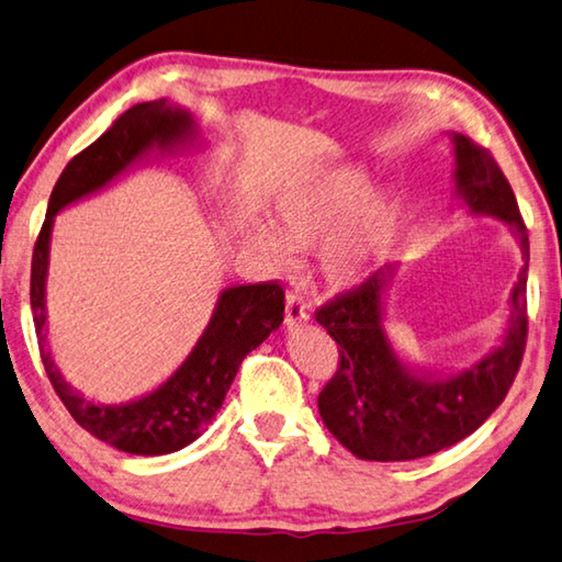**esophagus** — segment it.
<instances>
[{
    "instance_id": "1",
    "label": "esophagus",
    "mask_w": 562,
    "mask_h": 562,
    "mask_svg": "<svg viewBox=\"0 0 562 562\" xmlns=\"http://www.w3.org/2000/svg\"><path fill=\"white\" fill-rule=\"evenodd\" d=\"M308 321V306L306 301H303L301 293H289L286 296V313H283V323H286V328H296L301 323Z\"/></svg>"
}]
</instances>
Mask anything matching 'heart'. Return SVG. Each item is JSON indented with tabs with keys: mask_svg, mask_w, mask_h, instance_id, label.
I'll use <instances>...</instances> for the list:
<instances>
[{
	"mask_svg": "<svg viewBox=\"0 0 562 562\" xmlns=\"http://www.w3.org/2000/svg\"><path fill=\"white\" fill-rule=\"evenodd\" d=\"M358 167L289 177L269 200L276 234L259 220L246 222V244L273 271L291 266L289 251H308L321 241L318 266L336 289H352L370 276L395 229V204L368 190Z\"/></svg>",
	"mask_w": 562,
	"mask_h": 562,
	"instance_id": "1",
	"label": "heart"
}]
</instances>
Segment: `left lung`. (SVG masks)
Masks as SVG:
<instances>
[{"instance_id": "8db88e82", "label": "left lung", "mask_w": 562, "mask_h": 562, "mask_svg": "<svg viewBox=\"0 0 562 562\" xmlns=\"http://www.w3.org/2000/svg\"><path fill=\"white\" fill-rule=\"evenodd\" d=\"M454 143V196L471 214L496 216L520 246L524 266L510 289L501 346L451 375L422 370L402 358L385 328V301L395 269L330 301L316 321L340 346V366L318 395L323 425L366 461H409L457 445L488 419L514 382L526 350L528 232L516 194L488 150L467 135Z\"/></svg>"}]
</instances>
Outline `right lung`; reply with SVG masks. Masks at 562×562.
I'll use <instances>...</instances> for the list:
<instances>
[{
	"instance_id": "right-lung-1",
	"label": "right lung",
	"mask_w": 562,
	"mask_h": 562,
	"mask_svg": "<svg viewBox=\"0 0 562 562\" xmlns=\"http://www.w3.org/2000/svg\"><path fill=\"white\" fill-rule=\"evenodd\" d=\"M196 137L200 125L194 115L165 98L127 108L66 165L34 246L32 311L46 375L78 425L105 445L137 457L172 454L202 435L220 412L241 360L283 323V291L271 281L224 289L192 352L160 387L121 405L93 402L64 380L46 340V273L54 216L68 204L101 192L147 155L184 150Z\"/></svg>"
}]
</instances>
